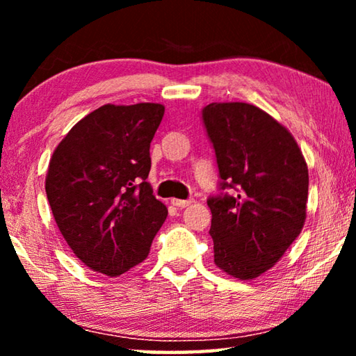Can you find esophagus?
<instances>
[{"label":"esophagus","mask_w":356,"mask_h":356,"mask_svg":"<svg viewBox=\"0 0 356 356\" xmlns=\"http://www.w3.org/2000/svg\"><path fill=\"white\" fill-rule=\"evenodd\" d=\"M171 204H172V206L179 207V209H185V207L191 206L193 200H171Z\"/></svg>","instance_id":"esophagus-1"}]
</instances>
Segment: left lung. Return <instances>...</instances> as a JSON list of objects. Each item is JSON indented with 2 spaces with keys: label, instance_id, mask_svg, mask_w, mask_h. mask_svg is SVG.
Returning <instances> with one entry per match:
<instances>
[{
  "label": "left lung",
  "instance_id": "obj_1",
  "mask_svg": "<svg viewBox=\"0 0 356 356\" xmlns=\"http://www.w3.org/2000/svg\"><path fill=\"white\" fill-rule=\"evenodd\" d=\"M202 120L213 144L221 193L209 197L216 267L242 281L280 261L306 220L308 165L268 113L243 102L210 104Z\"/></svg>",
  "mask_w": 356,
  "mask_h": 356
}]
</instances>
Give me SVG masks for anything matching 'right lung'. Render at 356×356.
Returning a JSON list of instances; mask_svg holds the SVG:
<instances>
[{"mask_svg":"<svg viewBox=\"0 0 356 356\" xmlns=\"http://www.w3.org/2000/svg\"><path fill=\"white\" fill-rule=\"evenodd\" d=\"M160 104L104 105L70 129L51 155L45 191L74 254L120 276L147 257L168 209L152 195L150 141Z\"/></svg>","mask_w":356,"mask_h":356,"instance_id":"add662e5","label":"right lung"}]
</instances>
